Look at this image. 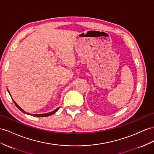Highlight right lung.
Returning a JSON list of instances; mask_svg holds the SVG:
<instances>
[{"instance_id":"1","label":"right lung","mask_w":154,"mask_h":154,"mask_svg":"<svg viewBox=\"0 0 154 154\" xmlns=\"http://www.w3.org/2000/svg\"><path fill=\"white\" fill-rule=\"evenodd\" d=\"M8 92H9V91H8ZM10 93V92H9ZM14 101V100H13ZM14 103H15V105H16V107L20 110V111H21L23 112H24V113H25V114H27V115H31V114H30V113H27V112H26L25 111H23V110L19 107V106L15 103V102L14 101ZM58 109H59V107L58 108H57V109H55L54 111H52V112H48V113H45V114H34V115H33V116H38V117H45V116H51V115H53L54 113H55L58 110Z\"/></svg>"}]
</instances>
